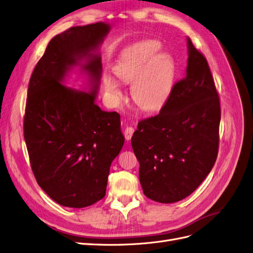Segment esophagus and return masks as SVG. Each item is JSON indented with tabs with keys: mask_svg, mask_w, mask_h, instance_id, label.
Here are the masks:
<instances>
[{
	"mask_svg": "<svg viewBox=\"0 0 253 253\" xmlns=\"http://www.w3.org/2000/svg\"><path fill=\"white\" fill-rule=\"evenodd\" d=\"M135 132V128L133 126H126L125 128V137H126V140H130V138H132L133 134Z\"/></svg>",
	"mask_w": 253,
	"mask_h": 253,
	"instance_id": "1",
	"label": "esophagus"
}]
</instances>
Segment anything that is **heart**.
<instances>
[{
  "instance_id": "obj_1",
  "label": "heart",
  "mask_w": 253,
  "mask_h": 253,
  "mask_svg": "<svg viewBox=\"0 0 253 253\" xmlns=\"http://www.w3.org/2000/svg\"><path fill=\"white\" fill-rule=\"evenodd\" d=\"M161 48V43L154 40L136 42L124 52L114 67L120 82L132 83V98L145 111L161 109L175 84L176 63L167 52H159ZM103 84L113 102L124 99V92L114 78L106 76Z\"/></svg>"
}]
</instances>
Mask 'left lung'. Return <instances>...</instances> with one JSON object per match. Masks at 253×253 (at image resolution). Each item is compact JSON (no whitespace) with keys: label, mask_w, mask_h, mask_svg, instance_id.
<instances>
[{"label":"left lung","mask_w":253,"mask_h":253,"mask_svg":"<svg viewBox=\"0 0 253 253\" xmlns=\"http://www.w3.org/2000/svg\"><path fill=\"white\" fill-rule=\"evenodd\" d=\"M186 75L157 116L139 121L132 147L143 194L175 203L198 188L219 150L220 99L207 60L187 38Z\"/></svg>","instance_id":"obj_1"}]
</instances>
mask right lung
Returning a JSON list of instances; mask_svg holds the SVG:
<instances>
[{
  "label": "right lung",
  "mask_w": 253,
  "mask_h": 253,
  "mask_svg": "<svg viewBox=\"0 0 253 253\" xmlns=\"http://www.w3.org/2000/svg\"><path fill=\"white\" fill-rule=\"evenodd\" d=\"M108 23L76 26L50 41L31 75L24 137L39 185L59 205L83 208L106 196L112 161L125 143L117 112L96 104L99 49ZM75 68L89 90L66 87Z\"/></svg>",
  "instance_id": "add662e5"
}]
</instances>
